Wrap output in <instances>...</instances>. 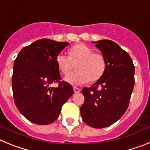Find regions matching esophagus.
<instances>
[{
	"mask_svg": "<svg viewBox=\"0 0 150 150\" xmlns=\"http://www.w3.org/2000/svg\"><path fill=\"white\" fill-rule=\"evenodd\" d=\"M74 92H75V93H79V91H81V89H80V88H76V87H74Z\"/></svg>",
	"mask_w": 150,
	"mask_h": 150,
	"instance_id": "34e87169",
	"label": "esophagus"
}]
</instances>
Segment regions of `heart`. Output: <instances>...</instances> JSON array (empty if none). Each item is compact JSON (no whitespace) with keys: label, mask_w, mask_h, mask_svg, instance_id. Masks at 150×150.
Instances as JSON below:
<instances>
[{"label":"heart","mask_w":150,"mask_h":150,"mask_svg":"<svg viewBox=\"0 0 150 150\" xmlns=\"http://www.w3.org/2000/svg\"><path fill=\"white\" fill-rule=\"evenodd\" d=\"M56 64L62 74L67 75L72 71L77 64L76 72L65 77L67 83L73 85H80L95 83L102 77L105 72L107 63L102 54L90 48L83 43L74 45L69 50V56L64 54L57 55Z\"/></svg>","instance_id":"1"}]
</instances>
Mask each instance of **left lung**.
Here are the masks:
<instances>
[{
  "instance_id": "obj_1",
  "label": "left lung",
  "mask_w": 150,
  "mask_h": 150,
  "mask_svg": "<svg viewBox=\"0 0 150 150\" xmlns=\"http://www.w3.org/2000/svg\"><path fill=\"white\" fill-rule=\"evenodd\" d=\"M105 58L107 67L99 80L82 90L85 100L80 113L86 124L108 127L124 115L134 85V65L128 53L112 40L93 42Z\"/></svg>"
}]
</instances>
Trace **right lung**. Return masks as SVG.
Returning a JSON list of instances; mask_svg holds the SVG:
<instances>
[{"label": "right lung", "instance_id": "obj_1", "mask_svg": "<svg viewBox=\"0 0 150 150\" xmlns=\"http://www.w3.org/2000/svg\"><path fill=\"white\" fill-rule=\"evenodd\" d=\"M66 42L41 39L22 49L13 65V98L17 109L29 121L49 125L58 119L63 104L74 94L70 83L61 80L57 55ZM57 82L58 87H50Z\"/></svg>", "mask_w": 150, "mask_h": 150}]
</instances>
